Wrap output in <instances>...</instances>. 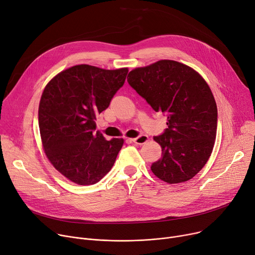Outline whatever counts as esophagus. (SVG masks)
Here are the masks:
<instances>
[{
  "mask_svg": "<svg viewBox=\"0 0 255 255\" xmlns=\"http://www.w3.org/2000/svg\"><path fill=\"white\" fill-rule=\"evenodd\" d=\"M131 141H132L133 143L138 144V145H143V144H145V143L148 141V137L146 136V134H141V136H139V137H137V138L131 139Z\"/></svg>",
  "mask_w": 255,
  "mask_h": 255,
  "instance_id": "1",
  "label": "esophagus"
}]
</instances>
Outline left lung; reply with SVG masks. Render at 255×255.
I'll use <instances>...</instances> for the list:
<instances>
[{"instance_id": "8db88e82", "label": "left lung", "mask_w": 255, "mask_h": 255, "mask_svg": "<svg viewBox=\"0 0 255 255\" xmlns=\"http://www.w3.org/2000/svg\"><path fill=\"white\" fill-rule=\"evenodd\" d=\"M128 84L155 112L168 116L154 141L161 157L151 164L160 180L182 183L196 176L210 157L216 138L217 106L210 87L192 68L161 59L128 73Z\"/></svg>"}]
</instances>
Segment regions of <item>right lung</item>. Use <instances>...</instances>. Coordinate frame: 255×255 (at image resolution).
Listing matches in <instances>:
<instances>
[{
  "mask_svg": "<svg viewBox=\"0 0 255 255\" xmlns=\"http://www.w3.org/2000/svg\"><path fill=\"white\" fill-rule=\"evenodd\" d=\"M128 72L77 65L45 86L38 111L42 146L50 163L70 181L95 184L113 167L124 139L107 141L95 132V121L109 107Z\"/></svg>",
  "mask_w": 255,
  "mask_h": 255,
  "instance_id": "right-lung-1",
  "label": "right lung"
}]
</instances>
